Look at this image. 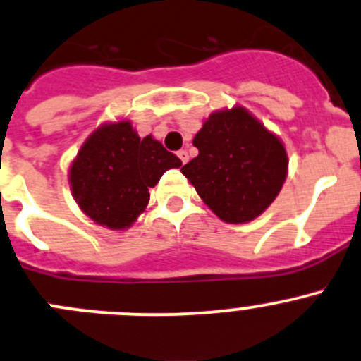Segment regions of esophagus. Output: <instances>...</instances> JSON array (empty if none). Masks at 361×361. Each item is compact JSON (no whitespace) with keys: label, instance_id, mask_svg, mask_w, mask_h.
Masks as SVG:
<instances>
[{"label":"esophagus","instance_id":"esophagus-1","mask_svg":"<svg viewBox=\"0 0 361 361\" xmlns=\"http://www.w3.org/2000/svg\"><path fill=\"white\" fill-rule=\"evenodd\" d=\"M178 157H180L181 164L188 162V152H187V149H180V152H178Z\"/></svg>","mask_w":361,"mask_h":361}]
</instances>
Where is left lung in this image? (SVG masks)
Masks as SVG:
<instances>
[{
    "mask_svg": "<svg viewBox=\"0 0 361 361\" xmlns=\"http://www.w3.org/2000/svg\"><path fill=\"white\" fill-rule=\"evenodd\" d=\"M192 142L199 155L181 173L220 220L250 222L275 201L288 176V153L245 107L212 113Z\"/></svg>",
    "mask_w": 361,
    "mask_h": 361,
    "instance_id": "8db88e82",
    "label": "left lung"
}]
</instances>
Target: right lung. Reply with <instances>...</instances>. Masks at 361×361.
<instances>
[{
    "instance_id": "1",
    "label": "right lung",
    "mask_w": 361,
    "mask_h": 361,
    "mask_svg": "<svg viewBox=\"0 0 361 361\" xmlns=\"http://www.w3.org/2000/svg\"><path fill=\"white\" fill-rule=\"evenodd\" d=\"M181 160L157 139H141L128 120L104 123L80 146L68 181L79 208L93 222L127 229L146 209L149 188Z\"/></svg>"
}]
</instances>
